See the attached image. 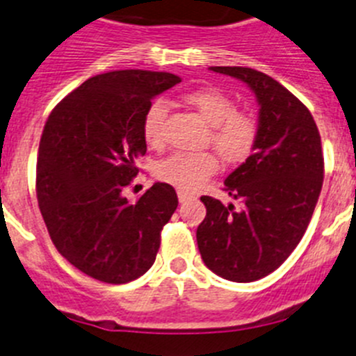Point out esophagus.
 <instances>
[{"label":"esophagus","instance_id":"obj_1","mask_svg":"<svg viewBox=\"0 0 356 356\" xmlns=\"http://www.w3.org/2000/svg\"><path fill=\"white\" fill-rule=\"evenodd\" d=\"M177 196H179V202L181 203H184V202H188L189 198H191V193H188V191H184V189H177Z\"/></svg>","mask_w":356,"mask_h":356}]
</instances>
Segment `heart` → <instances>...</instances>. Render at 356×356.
I'll return each mask as SVG.
<instances>
[{"mask_svg": "<svg viewBox=\"0 0 356 356\" xmlns=\"http://www.w3.org/2000/svg\"><path fill=\"white\" fill-rule=\"evenodd\" d=\"M210 129L209 143L227 163L247 160L257 140V123L247 113H238L229 95L217 88H198L184 95ZM168 108L165 101L154 99L143 120L144 140L151 147H161L165 140V120ZM217 158L212 153H174L156 167L161 181L181 189H196L217 172Z\"/></svg>", "mask_w": 356, "mask_h": 356, "instance_id": "heart-1", "label": "heart"}]
</instances>
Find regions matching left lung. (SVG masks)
I'll use <instances>...</instances> for the list:
<instances>
[{"label":"left lung","mask_w":356,"mask_h":356,"mask_svg":"<svg viewBox=\"0 0 356 356\" xmlns=\"http://www.w3.org/2000/svg\"><path fill=\"white\" fill-rule=\"evenodd\" d=\"M210 71L240 79L254 92L257 140L224 181L238 205L202 196L207 216L196 241L210 271L247 284L273 273L301 241L322 191V143L312 113L277 79L250 67Z\"/></svg>","instance_id":"left-lung-1"}]
</instances>
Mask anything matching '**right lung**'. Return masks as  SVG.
<instances>
[{"mask_svg": "<svg viewBox=\"0 0 356 356\" xmlns=\"http://www.w3.org/2000/svg\"><path fill=\"white\" fill-rule=\"evenodd\" d=\"M179 81L170 72H104L48 116L36 165L41 216L60 255L95 280L127 284L156 259L161 229L177 209L175 189L154 182L134 203L123 189L146 154V109Z\"/></svg>", "mask_w": 356, "mask_h": 356, "instance_id": "obj_1", "label": "right lung"}]
</instances>
